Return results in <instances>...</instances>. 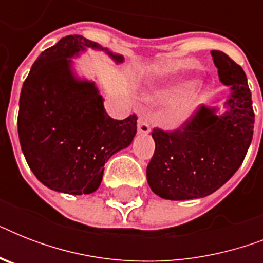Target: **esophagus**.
<instances>
[{
    "label": "esophagus",
    "instance_id": "34e87169",
    "mask_svg": "<svg viewBox=\"0 0 263 263\" xmlns=\"http://www.w3.org/2000/svg\"><path fill=\"white\" fill-rule=\"evenodd\" d=\"M150 129H152L150 128V116L146 115V113H142L139 116V119H138V132L146 135V134L150 132Z\"/></svg>",
    "mask_w": 263,
    "mask_h": 263
}]
</instances>
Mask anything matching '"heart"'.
Here are the masks:
<instances>
[{
    "mask_svg": "<svg viewBox=\"0 0 263 263\" xmlns=\"http://www.w3.org/2000/svg\"><path fill=\"white\" fill-rule=\"evenodd\" d=\"M194 86L192 82H181V83H173L169 84V86H165V87H160L156 88V90L153 91L148 94V99H152V101H160V102H173L177 98H180L184 92H187L188 90H191V87ZM198 102V97L196 95H190L184 103L183 109L179 111V115H177V121H183L188 115H190V111L194 109V106Z\"/></svg>",
    "mask_w": 263,
    "mask_h": 263,
    "instance_id": "b5f03b06",
    "label": "heart"
}]
</instances>
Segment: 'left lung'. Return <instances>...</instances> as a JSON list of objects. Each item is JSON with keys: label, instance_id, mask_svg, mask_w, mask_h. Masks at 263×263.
Listing matches in <instances>:
<instances>
[{"label": "left lung", "instance_id": "left-lung-1", "mask_svg": "<svg viewBox=\"0 0 263 263\" xmlns=\"http://www.w3.org/2000/svg\"><path fill=\"white\" fill-rule=\"evenodd\" d=\"M212 55L228 87L222 110L200 106L181 129H153L156 152L146 175L164 199H198L217 191L240 168L253 140L255 116L245 71L222 51Z\"/></svg>", "mask_w": 263, "mask_h": 263}]
</instances>
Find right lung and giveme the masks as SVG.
<instances>
[{
    "label": "right lung",
    "mask_w": 263,
    "mask_h": 263,
    "mask_svg": "<svg viewBox=\"0 0 263 263\" xmlns=\"http://www.w3.org/2000/svg\"><path fill=\"white\" fill-rule=\"evenodd\" d=\"M87 49L106 53L116 64L124 61L82 35H68L32 64L18 101L27 164L43 185L71 195L97 191L105 162L136 135V116L111 119L95 82L76 75L72 59Z\"/></svg>",
    "instance_id": "1"
}]
</instances>
